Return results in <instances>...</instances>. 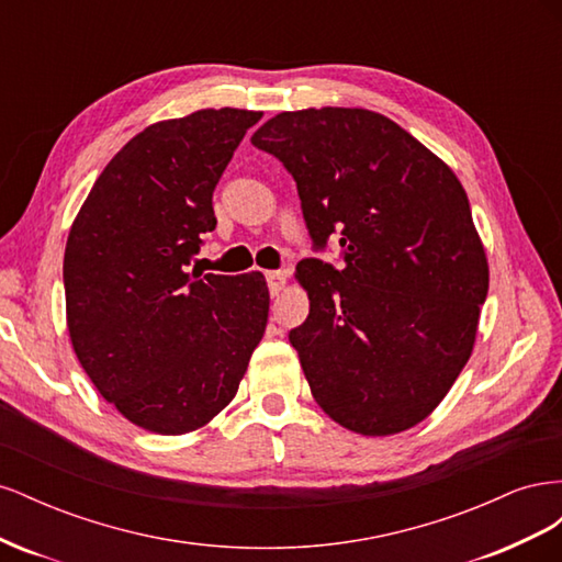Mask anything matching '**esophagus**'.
Returning <instances> with one entry per match:
<instances>
[{
  "mask_svg": "<svg viewBox=\"0 0 562 562\" xmlns=\"http://www.w3.org/2000/svg\"><path fill=\"white\" fill-rule=\"evenodd\" d=\"M265 279L271 295H279L285 285V271H265Z\"/></svg>",
  "mask_w": 562,
  "mask_h": 562,
  "instance_id": "1",
  "label": "esophagus"
}]
</instances>
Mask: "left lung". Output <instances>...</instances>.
<instances>
[{
    "instance_id": "obj_1",
    "label": "left lung",
    "mask_w": 562,
    "mask_h": 562,
    "mask_svg": "<svg viewBox=\"0 0 562 562\" xmlns=\"http://www.w3.org/2000/svg\"><path fill=\"white\" fill-rule=\"evenodd\" d=\"M250 143L293 176L314 250L297 265L310 316L288 333L316 403L337 424L389 436L415 427L467 366L487 260L457 176L370 110L281 112Z\"/></svg>"
}]
</instances>
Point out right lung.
<instances>
[{"instance_id":"add662e5","label":"right lung","mask_w":562,"mask_h":562,"mask_svg":"<svg viewBox=\"0 0 562 562\" xmlns=\"http://www.w3.org/2000/svg\"><path fill=\"white\" fill-rule=\"evenodd\" d=\"M262 112L199 110L147 126L98 176L67 236V328L81 368L138 427L178 436L234 398L260 345V271H190L213 190Z\"/></svg>"}]
</instances>
